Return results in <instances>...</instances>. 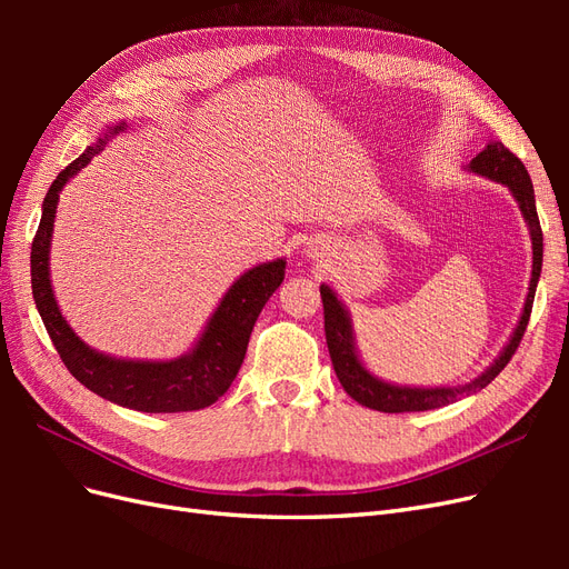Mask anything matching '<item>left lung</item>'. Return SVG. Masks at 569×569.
Wrapping results in <instances>:
<instances>
[{"label":"left lung","instance_id":"left-lung-1","mask_svg":"<svg viewBox=\"0 0 569 569\" xmlns=\"http://www.w3.org/2000/svg\"><path fill=\"white\" fill-rule=\"evenodd\" d=\"M470 170L472 173H479L489 180L506 184L512 192V197L518 199L520 211L529 226L533 263H531L529 295L525 301L520 325L515 327L508 347L503 349L501 356L496 358V363L485 375H479L477 380H472L468 385H460V387H437V389L396 387V385L377 380V377H372L363 368V363H360L356 347H353L349 313L343 311V306L335 297V291L327 284H322L320 297H322V311H325L327 349H330L332 366H335V372L339 377L341 387L347 389V393L360 406H368V408L380 410V412H416V410H432V408L449 406V403L462 399V396H470L475 391H481L487 385H491L493 377L510 363V358L520 347L529 316H531V303H533V295H537V282H539L541 261H543V232H541V222L537 216V201H533V187H531L525 163L501 142H491V144H487L485 151H479L477 157L470 161Z\"/></svg>","mask_w":569,"mask_h":569}]
</instances>
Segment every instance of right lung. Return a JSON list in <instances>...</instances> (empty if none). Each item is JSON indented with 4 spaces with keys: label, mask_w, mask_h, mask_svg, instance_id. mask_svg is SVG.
<instances>
[{
    "label": "right lung",
    "mask_w": 569,
    "mask_h": 569,
    "mask_svg": "<svg viewBox=\"0 0 569 569\" xmlns=\"http://www.w3.org/2000/svg\"><path fill=\"white\" fill-rule=\"evenodd\" d=\"M118 130H123V123L109 132L113 134ZM107 137L109 134L84 149L82 157L66 166L49 187L42 203L40 226L30 249L32 299H36L47 335L68 372L80 385L99 393L101 399L142 412H182L206 408L230 389L239 368H242L258 313L263 311L266 301L284 280V261L278 258V261L256 266L244 272L222 297L192 353L178 360H168V363L120 360L90 349L68 327L57 306L49 282V242L51 230H54L61 187L104 149Z\"/></svg>",
    "instance_id": "1"
}]
</instances>
